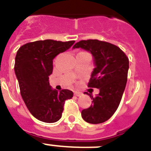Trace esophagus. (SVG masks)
<instances>
[{
  "label": "esophagus",
  "mask_w": 151,
  "mask_h": 151,
  "mask_svg": "<svg viewBox=\"0 0 151 151\" xmlns=\"http://www.w3.org/2000/svg\"><path fill=\"white\" fill-rule=\"evenodd\" d=\"M74 95H75V96H77V97H79V96L82 95V93H81V92L75 91V92H74Z\"/></svg>",
  "instance_id": "1"
}]
</instances>
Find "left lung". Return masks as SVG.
Instances as JSON below:
<instances>
[{
	"label": "left lung",
	"instance_id": "left-lung-1",
	"mask_svg": "<svg viewBox=\"0 0 151 151\" xmlns=\"http://www.w3.org/2000/svg\"><path fill=\"white\" fill-rule=\"evenodd\" d=\"M82 48L94 57L95 67L92 72L88 87L100 90L96 97L90 95L92 104L82 111L85 122L98 124L106 122L114 114L120 104L127 82L129 61L119 47L98 40L80 41L73 48Z\"/></svg>",
	"mask_w": 151,
	"mask_h": 151
}]
</instances>
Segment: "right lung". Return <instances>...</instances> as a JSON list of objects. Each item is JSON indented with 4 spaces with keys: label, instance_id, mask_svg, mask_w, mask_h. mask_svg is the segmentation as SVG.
<instances>
[{
    "label": "right lung",
    "instance_id": "add662e5",
    "mask_svg": "<svg viewBox=\"0 0 151 151\" xmlns=\"http://www.w3.org/2000/svg\"><path fill=\"white\" fill-rule=\"evenodd\" d=\"M75 41H36L22 45L15 58L14 71L21 96L32 115L37 119L53 123L62 116L65 101L73 92L67 89L57 91L49 83L53 72V60L69 49Z\"/></svg>",
    "mask_w": 151,
    "mask_h": 151
}]
</instances>
